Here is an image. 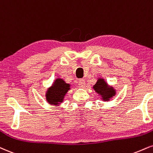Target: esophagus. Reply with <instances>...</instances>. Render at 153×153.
Instances as JSON below:
<instances>
[{
	"label": "esophagus",
	"instance_id": "esophagus-1",
	"mask_svg": "<svg viewBox=\"0 0 153 153\" xmlns=\"http://www.w3.org/2000/svg\"><path fill=\"white\" fill-rule=\"evenodd\" d=\"M78 85L80 88H84L85 85V82L83 79H80V80H79Z\"/></svg>",
	"mask_w": 153,
	"mask_h": 153
}]
</instances>
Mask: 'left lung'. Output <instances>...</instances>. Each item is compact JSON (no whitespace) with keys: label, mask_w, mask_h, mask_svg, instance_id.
Instances as JSON below:
<instances>
[{"label":"left lung","mask_w":153,"mask_h":153,"mask_svg":"<svg viewBox=\"0 0 153 153\" xmlns=\"http://www.w3.org/2000/svg\"><path fill=\"white\" fill-rule=\"evenodd\" d=\"M93 88L97 94L100 95L102 97L101 99L103 101H109L116 94V91L114 88L110 86L102 78H97L96 83Z\"/></svg>","instance_id":"obj_1"}]
</instances>
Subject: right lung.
Returning <instances> with one entry per match:
<instances>
[{
  "instance_id": "1",
  "label": "right lung",
  "mask_w": 153,
  "mask_h": 153,
  "mask_svg": "<svg viewBox=\"0 0 153 153\" xmlns=\"http://www.w3.org/2000/svg\"><path fill=\"white\" fill-rule=\"evenodd\" d=\"M70 89L71 85L66 83L62 78H56L45 93L47 102L51 105H59L63 102L64 97Z\"/></svg>"
}]
</instances>
